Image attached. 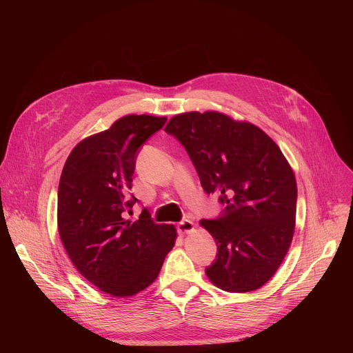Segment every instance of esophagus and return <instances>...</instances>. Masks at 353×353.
Instances as JSON below:
<instances>
[{
    "mask_svg": "<svg viewBox=\"0 0 353 353\" xmlns=\"http://www.w3.org/2000/svg\"><path fill=\"white\" fill-rule=\"evenodd\" d=\"M194 228H195V225H194V222L190 221V219H184V221H181V222L177 225V230H179L180 234L190 233V232L194 230Z\"/></svg>",
    "mask_w": 353,
    "mask_h": 353,
    "instance_id": "obj_1",
    "label": "esophagus"
}]
</instances>
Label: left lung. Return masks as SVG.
<instances>
[{
	"label": "left lung",
	"instance_id": "obj_1",
	"mask_svg": "<svg viewBox=\"0 0 353 353\" xmlns=\"http://www.w3.org/2000/svg\"><path fill=\"white\" fill-rule=\"evenodd\" d=\"M165 131L185 148L205 192L226 204L219 219L199 221L218 245L207 276L226 292L260 289L294 233L297 185L282 150L257 125L214 110L176 114Z\"/></svg>",
	"mask_w": 353,
	"mask_h": 353
}]
</instances>
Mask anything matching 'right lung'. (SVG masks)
Masks as SVG:
<instances>
[{
    "label": "right lung",
    "mask_w": 353,
    "mask_h": 353,
    "mask_svg": "<svg viewBox=\"0 0 353 353\" xmlns=\"http://www.w3.org/2000/svg\"><path fill=\"white\" fill-rule=\"evenodd\" d=\"M166 117L128 114L109 130L82 139L63 168L57 225L67 254L79 274L100 290L128 297L154 283L173 248V225H158L146 210L125 219L138 148Z\"/></svg>",
    "instance_id": "add662e5"
}]
</instances>
